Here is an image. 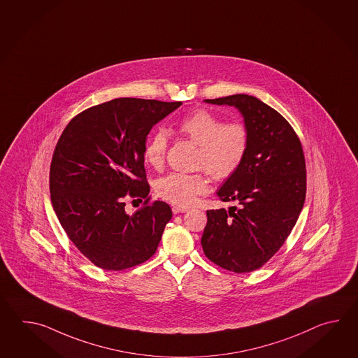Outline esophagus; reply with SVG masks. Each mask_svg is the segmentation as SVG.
Here are the masks:
<instances>
[{
  "mask_svg": "<svg viewBox=\"0 0 358 358\" xmlns=\"http://www.w3.org/2000/svg\"><path fill=\"white\" fill-rule=\"evenodd\" d=\"M189 211L188 207H184V206H173V213H182Z\"/></svg>",
  "mask_w": 358,
  "mask_h": 358,
  "instance_id": "34e87169",
  "label": "esophagus"
}]
</instances>
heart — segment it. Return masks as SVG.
<instances>
[{
    "mask_svg": "<svg viewBox=\"0 0 358 358\" xmlns=\"http://www.w3.org/2000/svg\"><path fill=\"white\" fill-rule=\"evenodd\" d=\"M178 130L190 142L198 145L196 165L203 168L215 180H227L242 166L250 147V131L243 122H225L220 116L205 108L184 116ZM168 150V137L157 130L145 142V160L150 166L162 168ZM208 189V176L205 171L193 174L171 173L161 178L156 192L161 198L176 205H190L197 196Z\"/></svg>",
    "mask_w": 358,
    "mask_h": 358,
    "instance_id": "heart-1",
    "label": "heart"
}]
</instances>
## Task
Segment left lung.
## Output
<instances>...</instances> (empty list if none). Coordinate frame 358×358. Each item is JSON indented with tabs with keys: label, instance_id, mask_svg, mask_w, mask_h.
Instances as JSON below:
<instances>
[{
	"label": "left lung",
	"instance_id": "8db88e82",
	"mask_svg": "<svg viewBox=\"0 0 358 358\" xmlns=\"http://www.w3.org/2000/svg\"><path fill=\"white\" fill-rule=\"evenodd\" d=\"M205 101L239 110L250 131V147L242 166L217 190L222 202L236 206L207 211L201 244L217 266L251 273L280 250L303 208V150L289 122L253 96Z\"/></svg>",
	"mask_w": 358,
	"mask_h": 358
}]
</instances>
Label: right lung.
Listing matches in <instances>:
<instances>
[{
    "label": "right lung",
    "mask_w": 358,
    "mask_h": 358,
    "mask_svg": "<svg viewBox=\"0 0 358 358\" xmlns=\"http://www.w3.org/2000/svg\"><path fill=\"white\" fill-rule=\"evenodd\" d=\"M182 102L115 99L71 119L55 148L50 193L61 227L96 266L110 271L151 259L173 213L151 202L145 170V141L153 125ZM143 197L136 214L123 198Z\"/></svg>",
    "instance_id": "right-lung-1"
}]
</instances>
